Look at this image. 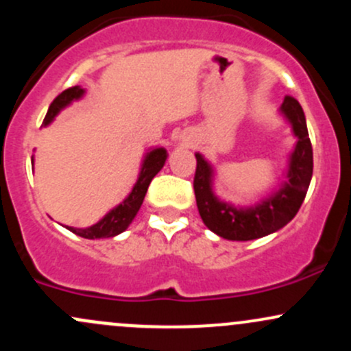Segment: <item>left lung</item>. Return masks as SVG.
Masks as SVG:
<instances>
[{
	"mask_svg": "<svg viewBox=\"0 0 351 351\" xmlns=\"http://www.w3.org/2000/svg\"><path fill=\"white\" fill-rule=\"evenodd\" d=\"M282 113L291 123L295 136L298 138L290 158L288 182L256 206L234 208L219 202L211 191V167L196 153L193 180L196 206L203 223L218 237L233 241L256 240L283 228L298 213L313 175V148L308 136L305 113L293 96H285Z\"/></svg>",
	"mask_w": 351,
	"mask_h": 351,
	"instance_id": "left-lung-1",
	"label": "left lung"
}]
</instances>
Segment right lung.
Returning <instances> with one entry per match:
<instances>
[{
    "instance_id": "add662e5",
    "label": "right lung",
    "mask_w": 351,
    "mask_h": 351,
    "mask_svg": "<svg viewBox=\"0 0 351 351\" xmlns=\"http://www.w3.org/2000/svg\"><path fill=\"white\" fill-rule=\"evenodd\" d=\"M84 93L83 88L80 86H71L68 90H64L63 93H60L53 99V103L48 108V113L43 119V125H48V123L53 121V118L60 113L61 108H64L73 99L82 98V95ZM165 161H167V149L165 148H156L153 152H149L146 155L143 167H141L140 171V178H138L136 184L133 186L132 193L128 195V198L118 205L117 208L110 211L105 218L99 219L98 223L90 228H73V226H68L69 232H73L78 237L88 238V240H96V238H111L117 237L121 232H125L128 228L130 223L133 221V218L136 217L138 210H140L141 203H143L146 191H148L149 183L152 180L155 178V175L163 168Z\"/></svg>"
}]
</instances>
